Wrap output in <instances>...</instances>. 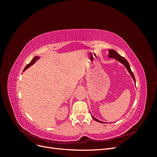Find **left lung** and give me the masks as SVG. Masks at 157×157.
Wrapping results in <instances>:
<instances>
[{"label": "left lung", "instance_id": "1", "mask_svg": "<svg viewBox=\"0 0 157 157\" xmlns=\"http://www.w3.org/2000/svg\"><path fill=\"white\" fill-rule=\"evenodd\" d=\"M109 54L108 57H109V58H115L116 60L118 61H119V62H121V63H122L123 65H124L125 66V67L126 68V69L128 70V72H129V73H130V75L132 76V77L133 80H134V81L136 82V79H135V77H134V73H133V72H132L131 69H130V65H129V63H128V61H127L124 58H123L122 56H121V55L118 54L117 53V52L115 50H109ZM92 117L93 118L94 120H95V121L98 122L105 123V122H101V121H100L98 120L97 118H95V117H94V116H92Z\"/></svg>", "mask_w": 157, "mask_h": 157}]
</instances>
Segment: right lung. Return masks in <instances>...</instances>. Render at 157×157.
<instances>
[{
    "instance_id": "add662e5",
    "label": "right lung",
    "mask_w": 157,
    "mask_h": 157,
    "mask_svg": "<svg viewBox=\"0 0 157 157\" xmlns=\"http://www.w3.org/2000/svg\"><path fill=\"white\" fill-rule=\"evenodd\" d=\"M39 59V56H35V58L32 59V61H31V62H30L29 64H27V65H26V67H25V69H24V70H23V71H25L27 68H29V67H30V66H31L32 65L34 64V63L36 62V61L37 59Z\"/></svg>"
}]
</instances>
